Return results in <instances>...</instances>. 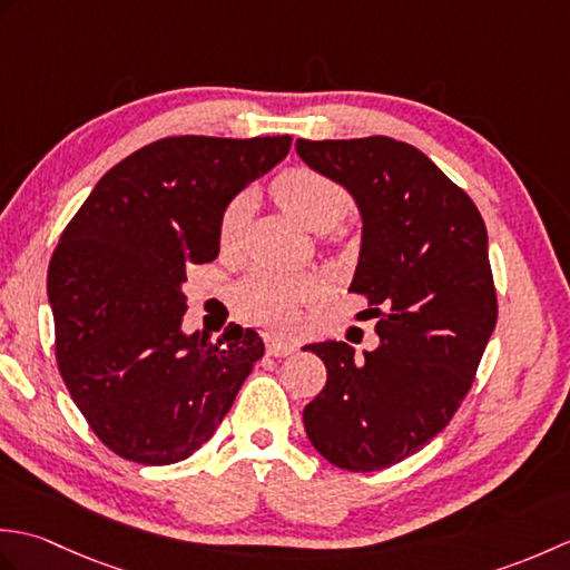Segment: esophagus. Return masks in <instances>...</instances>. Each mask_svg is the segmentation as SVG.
Returning <instances> with one entry per match:
<instances>
[{"mask_svg": "<svg viewBox=\"0 0 570 570\" xmlns=\"http://www.w3.org/2000/svg\"><path fill=\"white\" fill-rule=\"evenodd\" d=\"M266 353H269L272 357H288V355L296 353V345L282 341V337L269 335V337H266Z\"/></svg>", "mask_w": 570, "mask_h": 570, "instance_id": "esophagus-1", "label": "esophagus"}]
</instances>
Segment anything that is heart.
I'll return each mask as SVG.
<instances>
[{"label": "heart", "mask_w": 570, "mask_h": 570, "mask_svg": "<svg viewBox=\"0 0 570 570\" xmlns=\"http://www.w3.org/2000/svg\"><path fill=\"white\" fill-rule=\"evenodd\" d=\"M276 200L282 208L308 229H328L337 225L350 213V190L337 184L328 174L318 171L311 166H294L278 174L272 184ZM249 210V196L247 193H237V196L225 203L220 213V223H217V239L220 247L229 249L237 245L245 227ZM316 292V286L304 274H288L276 269H252L242 282L235 286L233 298L242 316L262 323V325H292L296 318V311L301 304Z\"/></svg>", "instance_id": "heart-1"}]
</instances>
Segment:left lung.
<instances>
[{
    "label": "left lung",
    "instance_id": "obj_1",
    "mask_svg": "<svg viewBox=\"0 0 570 570\" xmlns=\"http://www.w3.org/2000/svg\"><path fill=\"white\" fill-rule=\"evenodd\" d=\"M311 168L343 184L362 213L350 292L367 298L380 347L316 343L328 382L304 409L316 451L372 472L439 435L475 380L498 323L488 229L463 188L426 154L392 137L298 139Z\"/></svg>",
    "mask_w": 570,
    "mask_h": 570
}]
</instances>
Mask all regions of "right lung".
I'll list each match as a JSON object with an SVG mask.
<instances>
[{
    "instance_id": "add662e5",
    "label": "right lung",
    "mask_w": 570,
    "mask_h": 570,
    "mask_svg": "<svg viewBox=\"0 0 570 570\" xmlns=\"http://www.w3.org/2000/svg\"><path fill=\"white\" fill-rule=\"evenodd\" d=\"M292 137H166L107 171L48 264L56 360L92 433L125 460L171 465L210 439L264 353L229 323L184 335L190 264L220 252L225 203L269 171Z\"/></svg>"
}]
</instances>
